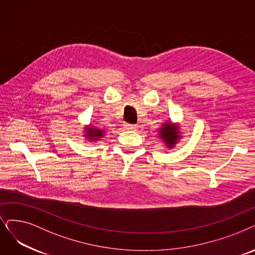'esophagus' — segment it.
I'll return each mask as SVG.
<instances>
[{
    "label": "esophagus",
    "mask_w": 255,
    "mask_h": 255,
    "mask_svg": "<svg viewBox=\"0 0 255 255\" xmlns=\"http://www.w3.org/2000/svg\"><path fill=\"white\" fill-rule=\"evenodd\" d=\"M124 128L125 129L127 130H136L137 129V125H130V124H125L124 125Z\"/></svg>",
    "instance_id": "34e87169"
}]
</instances>
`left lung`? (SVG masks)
Here are the masks:
<instances>
[{
  "label": "left lung",
  "mask_w": 255,
  "mask_h": 255,
  "mask_svg": "<svg viewBox=\"0 0 255 255\" xmlns=\"http://www.w3.org/2000/svg\"><path fill=\"white\" fill-rule=\"evenodd\" d=\"M159 137H161V139H163V141L165 142L168 148H171L174 147L177 141L180 139L179 129L171 122H166L159 129Z\"/></svg>",
  "instance_id": "8db88e82"
}]
</instances>
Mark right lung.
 <instances>
[{
	"mask_svg": "<svg viewBox=\"0 0 255 255\" xmlns=\"http://www.w3.org/2000/svg\"><path fill=\"white\" fill-rule=\"evenodd\" d=\"M87 135L86 137H88L91 141L92 140H98L99 138L103 137L104 135V130L103 129H98L96 128H93V127H89L87 128Z\"/></svg>",
	"mask_w": 255,
	"mask_h": 255,
	"instance_id": "right-lung-1",
	"label": "right lung"
}]
</instances>
